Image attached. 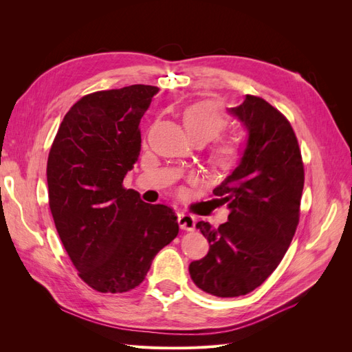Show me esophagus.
I'll use <instances>...</instances> for the list:
<instances>
[{
    "instance_id": "1",
    "label": "esophagus",
    "mask_w": 352,
    "mask_h": 352,
    "mask_svg": "<svg viewBox=\"0 0 352 352\" xmlns=\"http://www.w3.org/2000/svg\"><path fill=\"white\" fill-rule=\"evenodd\" d=\"M177 223L180 229L184 230H194L195 229V217L192 214H185V212H179Z\"/></svg>"
}]
</instances>
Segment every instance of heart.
<instances>
[{"label":"heart","instance_id":"b5f03b06","mask_svg":"<svg viewBox=\"0 0 352 352\" xmlns=\"http://www.w3.org/2000/svg\"><path fill=\"white\" fill-rule=\"evenodd\" d=\"M184 123L192 140L211 141L219 136L228 124L223 116L212 102H198L185 111ZM236 155V150L232 146H223L219 151V162L221 164H230Z\"/></svg>","mask_w":352,"mask_h":352}]
</instances>
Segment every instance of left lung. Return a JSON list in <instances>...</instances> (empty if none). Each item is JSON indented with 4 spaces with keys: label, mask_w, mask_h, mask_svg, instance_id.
Masks as SVG:
<instances>
[{
    "label": "left lung",
    "mask_w": 352,
    "mask_h": 352,
    "mask_svg": "<svg viewBox=\"0 0 352 352\" xmlns=\"http://www.w3.org/2000/svg\"><path fill=\"white\" fill-rule=\"evenodd\" d=\"M247 131L238 166L214 188L228 221H198L210 243L204 258L189 264L194 283L221 298L247 295L278 267L300 221L304 164L291 123L273 105L245 95L228 110Z\"/></svg>",
    "instance_id": "8db88e82"
}]
</instances>
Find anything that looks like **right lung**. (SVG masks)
<instances>
[{"label":"right lung","instance_id":"1","mask_svg":"<svg viewBox=\"0 0 352 352\" xmlns=\"http://www.w3.org/2000/svg\"><path fill=\"white\" fill-rule=\"evenodd\" d=\"M157 92L131 85L85 95L65 116L48 155L58 236L80 279L98 292L133 289L179 233L172 208L123 188L140 158V122Z\"/></svg>","mask_w":352,"mask_h":352}]
</instances>
